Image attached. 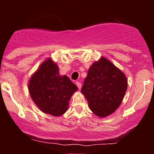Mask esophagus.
<instances>
[{
  "mask_svg": "<svg viewBox=\"0 0 154 154\" xmlns=\"http://www.w3.org/2000/svg\"><path fill=\"white\" fill-rule=\"evenodd\" d=\"M76 85H77V86L78 87L79 89H81V88H82V83L80 82H76Z\"/></svg>",
  "mask_w": 154,
  "mask_h": 154,
  "instance_id": "1",
  "label": "esophagus"
}]
</instances>
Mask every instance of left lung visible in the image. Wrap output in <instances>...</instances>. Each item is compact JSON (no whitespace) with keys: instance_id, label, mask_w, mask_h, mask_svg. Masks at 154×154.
Returning a JSON list of instances; mask_svg holds the SVG:
<instances>
[{"instance_id":"1","label":"left lung","mask_w":154,"mask_h":154,"mask_svg":"<svg viewBox=\"0 0 154 154\" xmlns=\"http://www.w3.org/2000/svg\"><path fill=\"white\" fill-rule=\"evenodd\" d=\"M128 88L126 77L105 58L95 61L89 69L81 92L91 110L100 117L114 112L119 106Z\"/></svg>"}]
</instances>
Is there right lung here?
<instances>
[{"label": "right lung", "instance_id": "obj_1", "mask_svg": "<svg viewBox=\"0 0 154 154\" xmlns=\"http://www.w3.org/2000/svg\"><path fill=\"white\" fill-rule=\"evenodd\" d=\"M77 87L67 76L59 74V67L48 59L32 76L29 91L33 101L44 113L61 116L67 110L69 100Z\"/></svg>", "mask_w": 154, "mask_h": 154}]
</instances>
